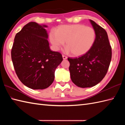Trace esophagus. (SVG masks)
<instances>
[{
	"mask_svg": "<svg viewBox=\"0 0 125 125\" xmlns=\"http://www.w3.org/2000/svg\"><path fill=\"white\" fill-rule=\"evenodd\" d=\"M62 57H63V60H66V59H67V57L66 56H65V55H62Z\"/></svg>",
	"mask_w": 125,
	"mask_h": 125,
	"instance_id": "34e87169",
	"label": "esophagus"
}]
</instances>
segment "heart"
<instances>
[{"mask_svg":"<svg viewBox=\"0 0 125 125\" xmlns=\"http://www.w3.org/2000/svg\"><path fill=\"white\" fill-rule=\"evenodd\" d=\"M95 32L94 29L82 24L60 26L56 32L52 31L49 40L53 48L58 50L65 41L66 52L75 56H80L88 52L94 44Z\"/></svg>","mask_w":125,"mask_h":125,"instance_id":"1","label":"heart"}]
</instances>
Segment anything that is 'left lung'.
<instances>
[{
  "label": "left lung",
  "mask_w": 125,
  "mask_h": 125,
  "mask_svg": "<svg viewBox=\"0 0 125 125\" xmlns=\"http://www.w3.org/2000/svg\"><path fill=\"white\" fill-rule=\"evenodd\" d=\"M95 32L94 44L88 52L79 57L68 58L71 81L85 88L95 86L106 74L112 58V49L106 31L90 20Z\"/></svg>",
  "instance_id": "obj_1"
}]
</instances>
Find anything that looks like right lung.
Returning <instances> with one entry per match:
<instances>
[{
	"instance_id": "1",
	"label": "right lung",
	"mask_w": 125,
	"mask_h": 125,
	"mask_svg": "<svg viewBox=\"0 0 125 125\" xmlns=\"http://www.w3.org/2000/svg\"><path fill=\"white\" fill-rule=\"evenodd\" d=\"M45 25L30 22L15 35L11 57L15 73L25 86L34 90L48 87L54 82L56 69L63 58L52 52Z\"/></svg>"
}]
</instances>
